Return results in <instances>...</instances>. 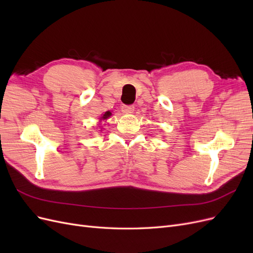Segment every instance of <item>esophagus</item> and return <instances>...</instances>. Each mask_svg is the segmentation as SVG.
Segmentation results:
<instances>
[{"instance_id":"obj_1","label":"esophagus","mask_w":253,"mask_h":253,"mask_svg":"<svg viewBox=\"0 0 253 253\" xmlns=\"http://www.w3.org/2000/svg\"><path fill=\"white\" fill-rule=\"evenodd\" d=\"M135 110L134 105H124L122 106V112L125 114H133Z\"/></svg>"}]
</instances>
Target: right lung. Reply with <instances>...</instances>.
Instances as JSON below:
<instances>
[{"instance_id": "1", "label": "right lung", "mask_w": 253, "mask_h": 253, "mask_svg": "<svg viewBox=\"0 0 253 253\" xmlns=\"http://www.w3.org/2000/svg\"><path fill=\"white\" fill-rule=\"evenodd\" d=\"M111 112H105V114L102 116V119H108L111 116Z\"/></svg>"}]
</instances>
